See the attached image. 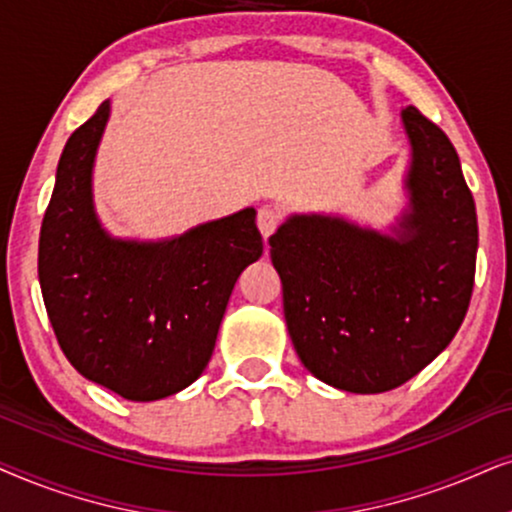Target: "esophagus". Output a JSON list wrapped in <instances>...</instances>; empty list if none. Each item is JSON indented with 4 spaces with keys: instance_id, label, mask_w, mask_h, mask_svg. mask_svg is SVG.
<instances>
[{
    "instance_id": "34e87169",
    "label": "esophagus",
    "mask_w": 512,
    "mask_h": 512,
    "mask_svg": "<svg viewBox=\"0 0 512 512\" xmlns=\"http://www.w3.org/2000/svg\"><path fill=\"white\" fill-rule=\"evenodd\" d=\"M278 224H281V213H278L276 208H271V206L260 208V213H257V227H260L264 241L274 234Z\"/></svg>"
}]
</instances>
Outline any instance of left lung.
<instances>
[{
    "label": "left lung",
    "instance_id": "1",
    "mask_svg": "<svg viewBox=\"0 0 512 512\" xmlns=\"http://www.w3.org/2000/svg\"><path fill=\"white\" fill-rule=\"evenodd\" d=\"M407 206L388 231L342 215H290L269 238L283 313L313 377L349 393H384L452 342L473 295L478 215L459 154L417 107Z\"/></svg>",
    "mask_w": 512,
    "mask_h": 512
}]
</instances>
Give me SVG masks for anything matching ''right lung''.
Here are the masks:
<instances>
[{
	"instance_id": "obj_1",
	"label": "right lung",
	"mask_w": 512,
	"mask_h": 512,
	"mask_svg": "<svg viewBox=\"0 0 512 512\" xmlns=\"http://www.w3.org/2000/svg\"><path fill=\"white\" fill-rule=\"evenodd\" d=\"M112 112L70 135L39 236V285L58 344L81 377L135 403L201 377L231 290L262 257L255 208L161 241L114 238L93 203V168Z\"/></svg>"
}]
</instances>
